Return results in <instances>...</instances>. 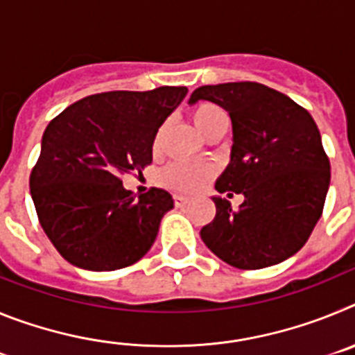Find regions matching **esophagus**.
<instances>
[{
    "instance_id": "34e87169",
    "label": "esophagus",
    "mask_w": 355,
    "mask_h": 355,
    "mask_svg": "<svg viewBox=\"0 0 355 355\" xmlns=\"http://www.w3.org/2000/svg\"><path fill=\"white\" fill-rule=\"evenodd\" d=\"M188 197L187 196H174V205L178 206V208H183V206L188 205Z\"/></svg>"
}]
</instances>
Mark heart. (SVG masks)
Listing matches in <instances>:
<instances>
[{
    "label": "heart",
    "instance_id": "b5f03b06",
    "mask_svg": "<svg viewBox=\"0 0 355 355\" xmlns=\"http://www.w3.org/2000/svg\"><path fill=\"white\" fill-rule=\"evenodd\" d=\"M192 121L196 128L199 130L200 135H206L213 126H216L218 122L225 121V115L218 106L211 105V103H200L196 106L192 112ZM209 175L208 165L202 163H187L178 162L168 165L165 171L159 172L158 181L163 187L171 188L174 192H196L200 184L205 183L206 178Z\"/></svg>",
    "mask_w": 355,
    "mask_h": 355
}]
</instances>
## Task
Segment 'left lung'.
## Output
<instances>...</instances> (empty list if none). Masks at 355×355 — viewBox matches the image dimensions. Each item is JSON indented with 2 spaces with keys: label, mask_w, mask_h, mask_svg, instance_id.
<instances>
[{
  "label": "left lung",
  "mask_w": 355,
  "mask_h": 355,
  "mask_svg": "<svg viewBox=\"0 0 355 355\" xmlns=\"http://www.w3.org/2000/svg\"><path fill=\"white\" fill-rule=\"evenodd\" d=\"M199 101L224 108L233 124L231 159L216 192L243 196L238 209L211 197L216 215L200 238L216 258L241 270L291 258L320 220L331 183L316 122L293 99L254 81L205 85L188 105Z\"/></svg>",
  "instance_id": "8db88e82"
}]
</instances>
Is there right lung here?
<instances>
[{
  "label": "right lung",
  "instance_id": "right-lung-1",
  "mask_svg": "<svg viewBox=\"0 0 355 355\" xmlns=\"http://www.w3.org/2000/svg\"><path fill=\"white\" fill-rule=\"evenodd\" d=\"M187 92L159 87L94 94L49 122L30 192L44 233L65 261L110 272L133 265L153 247L174 199L162 188L137 199L121 174L153 162L156 133Z\"/></svg>",
  "mask_w": 355,
  "mask_h": 355
}]
</instances>
